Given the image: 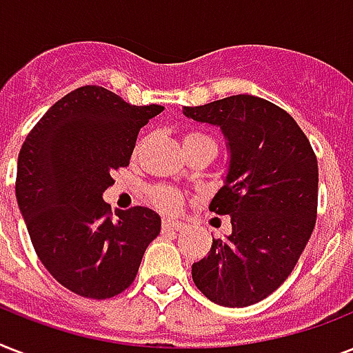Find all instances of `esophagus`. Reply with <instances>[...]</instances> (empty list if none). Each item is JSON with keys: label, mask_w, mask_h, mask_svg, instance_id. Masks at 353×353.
I'll use <instances>...</instances> for the list:
<instances>
[{"label": "esophagus", "mask_w": 353, "mask_h": 353, "mask_svg": "<svg viewBox=\"0 0 353 353\" xmlns=\"http://www.w3.org/2000/svg\"><path fill=\"white\" fill-rule=\"evenodd\" d=\"M181 221H172V220H165L163 221V232H170V231H181L183 229Z\"/></svg>", "instance_id": "obj_1"}]
</instances>
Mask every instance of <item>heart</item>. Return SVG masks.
<instances>
[{"label": "heart", "instance_id": "1", "mask_svg": "<svg viewBox=\"0 0 353 353\" xmlns=\"http://www.w3.org/2000/svg\"><path fill=\"white\" fill-rule=\"evenodd\" d=\"M209 146V148L214 150L216 154V141L207 133L201 132H187L183 135V148H188V146ZM139 150V146H137ZM148 199L150 203L154 205L155 209H159L161 212H166V214H174L177 210L181 209L183 205V194L174 187H168V185H155L148 190Z\"/></svg>", "mask_w": 353, "mask_h": 353}]
</instances>
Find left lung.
Segmentation results:
<instances>
[{
  "label": "left lung",
  "instance_id": "1",
  "mask_svg": "<svg viewBox=\"0 0 353 353\" xmlns=\"http://www.w3.org/2000/svg\"><path fill=\"white\" fill-rule=\"evenodd\" d=\"M183 113L220 126L231 150L209 209L231 216L232 232L212 238L209 254L192 263L194 284L220 306H251L284 284L312 236L317 155L295 119L260 97L232 95Z\"/></svg>",
  "mask_w": 353,
  "mask_h": 353
}]
</instances>
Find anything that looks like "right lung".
I'll return each instance as SVG.
<instances>
[{"mask_svg": "<svg viewBox=\"0 0 353 353\" xmlns=\"http://www.w3.org/2000/svg\"><path fill=\"white\" fill-rule=\"evenodd\" d=\"M157 104L133 106L101 85L62 97L25 137L16 199L30 241L54 279L85 299H112L132 285L150 241L161 231L152 209L117 210L102 192L130 165L139 130Z\"/></svg>", "mask_w": 353, "mask_h": 353, "instance_id": "add662e5", "label": "right lung"}]
</instances>
